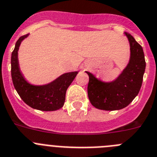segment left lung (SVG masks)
Listing matches in <instances>:
<instances>
[{
    "label": "left lung",
    "instance_id": "8db88e82",
    "mask_svg": "<svg viewBox=\"0 0 157 157\" xmlns=\"http://www.w3.org/2000/svg\"><path fill=\"white\" fill-rule=\"evenodd\" d=\"M130 46V58L122 73L111 82H103L89 72L88 95L95 108L115 111L127 107L138 94L145 70L141 46L130 34L125 32Z\"/></svg>",
    "mask_w": 157,
    "mask_h": 157
}]
</instances>
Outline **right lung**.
Instances as JSON below:
<instances>
[{
	"label": "right lung",
	"mask_w": 157,
	"mask_h": 157,
	"mask_svg": "<svg viewBox=\"0 0 157 157\" xmlns=\"http://www.w3.org/2000/svg\"><path fill=\"white\" fill-rule=\"evenodd\" d=\"M28 35V34L23 35L17 40L12 53L11 73L13 85L24 103L32 108L43 111H57L63 107L66 90L78 72L64 73L54 81L44 85L29 84L20 72L18 61V50L20 43Z\"/></svg>",
	"instance_id": "obj_1"
}]
</instances>
